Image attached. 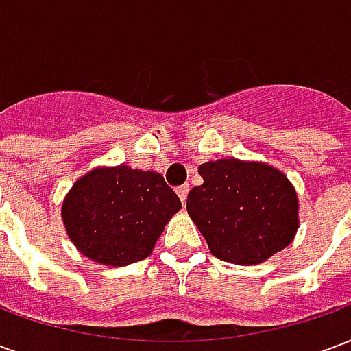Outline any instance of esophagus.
<instances>
[{
	"mask_svg": "<svg viewBox=\"0 0 351 351\" xmlns=\"http://www.w3.org/2000/svg\"><path fill=\"white\" fill-rule=\"evenodd\" d=\"M188 191H190V184H184V186L176 188V193H178V197H180L182 203H186V199H188Z\"/></svg>",
	"mask_w": 351,
	"mask_h": 351,
	"instance_id": "1",
	"label": "esophagus"
}]
</instances>
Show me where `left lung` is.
Wrapping results in <instances>:
<instances>
[{
	"mask_svg": "<svg viewBox=\"0 0 351 351\" xmlns=\"http://www.w3.org/2000/svg\"><path fill=\"white\" fill-rule=\"evenodd\" d=\"M188 193V214L221 261L258 265L284 250L299 228V201L284 173L267 163L206 161Z\"/></svg>",
	"mask_w": 351,
	"mask_h": 351,
	"instance_id": "8db88e82",
	"label": "left lung"
}]
</instances>
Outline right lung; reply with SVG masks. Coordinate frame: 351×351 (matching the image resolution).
Instances as JSON below:
<instances>
[{
  "label": "right lung",
  "instance_id": "1",
  "mask_svg": "<svg viewBox=\"0 0 351 351\" xmlns=\"http://www.w3.org/2000/svg\"><path fill=\"white\" fill-rule=\"evenodd\" d=\"M182 203L163 176L128 165L80 176L62 205L65 231L82 256L110 267L148 258Z\"/></svg>",
  "mask_w": 351,
  "mask_h": 351
}]
</instances>
